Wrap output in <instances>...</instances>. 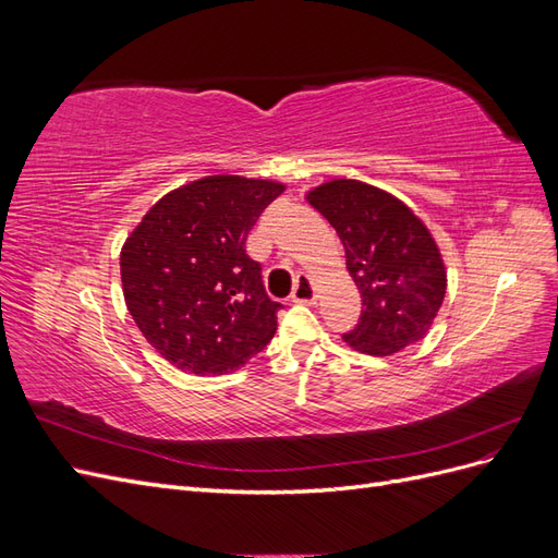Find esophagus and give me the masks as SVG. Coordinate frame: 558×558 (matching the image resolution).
I'll use <instances>...</instances> for the list:
<instances>
[{
    "label": "esophagus",
    "mask_w": 558,
    "mask_h": 558,
    "mask_svg": "<svg viewBox=\"0 0 558 558\" xmlns=\"http://www.w3.org/2000/svg\"><path fill=\"white\" fill-rule=\"evenodd\" d=\"M291 300L293 302H305V305H314V302H316V286H314V279L310 275H298Z\"/></svg>",
    "instance_id": "esophagus-1"
}]
</instances>
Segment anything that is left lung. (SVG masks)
Wrapping results in <instances>:
<instances>
[{
    "instance_id": "1",
    "label": "left lung",
    "mask_w": 558,
    "mask_h": 558,
    "mask_svg": "<svg viewBox=\"0 0 558 558\" xmlns=\"http://www.w3.org/2000/svg\"><path fill=\"white\" fill-rule=\"evenodd\" d=\"M344 244L363 298L342 340L369 356H393L428 335L447 293V267L426 223L396 195L359 179H330L305 193Z\"/></svg>"
}]
</instances>
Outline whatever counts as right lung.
Instances as JSON below:
<instances>
[{
	"label": "right lung",
	"mask_w": 558,
	"mask_h": 558,
	"mask_svg": "<svg viewBox=\"0 0 558 558\" xmlns=\"http://www.w3.org/2000/svg\"><path fill=\"white\" fill-rule=\"evenodd\" d=\"M286 183L211 174L162 195L121 248L134 324L181 373L226 375L277 332L279 302L244 251L251 228Z\"/></svg>",
	"instance_id": "add662e5"
}]
</instances>
